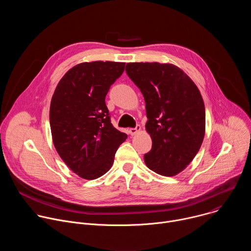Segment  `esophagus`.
Masks as SVG:
<instances>
[{"instance_id":"34e87169","label":"esophagus","mask_w":251,"mask_h":251,"mask_svg":"<svg viewBox=\"0 0 251 251\" xmlns=\"http://www.w3.org/2000/svg\"><path fill=\"white\" fill-rule=\"evenodd\" d=\"M141 131V126L140 125H137L135 128H131L130 130H129V134L131 135V136H134V135H136L137 133H139Z\"/></svg>"}]
</instances>
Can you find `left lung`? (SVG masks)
<instances>
[{
  "label": "left lung",
  "instance_id": "left-lung-1",
  "mask_svg": "<svg viewBox=\"0 0 251 251\" xmlns=\"http://www.w3.org/2000/svg\"><path fill=\"white\" fill-rule=\"evenodd\" d=\"M126 73L146 102V131L152 149L144 155L155 173L173 176L198 154L205 132L201 92L184 71L172 63L129 62Z\"/></svg>",
  "mask_w": 251,
  "mask_h": 251
}]
</instances>
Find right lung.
<instances>
[{"label": "right lung", "instance_id": "1", "mask_svg": "<svg viewBox=\"0 0 251 251\" xmlns=\"http://www.w3.org/2000/svg\"><path fill=\"white\" fill-rule=\"evenodd\" d=\"M125 62L91 61L70 68L50 101L53 145L67 167L85 180L108 172L118 147L127 139L110 122L105 97L121 76Z\"/></svg>", "mask_w": 251, "mask_h": 251}]
</instances>
